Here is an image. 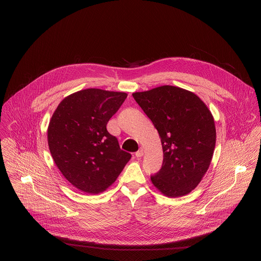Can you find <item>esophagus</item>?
Returning a JSON list of instances; mask_svg holds the SVG:
<instances>
[{
  "mask_svg": "<svg viewBox=\"0 0 261 261\" xmlns=\"http://www.w3.org/2000/svg\"><path fill=\"white\" fill-rule=\"evenodd\" d=\"M135 156H136L137 158L142 157V156H143V148H139V150L135 153Z\"/></svg>",
  "mask_w": 261,
  "mask_h": 261,
  "instance_id": "obj_1",
  "label": "esophagus"
}]
</instances>
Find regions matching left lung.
I'll return each instance as SVG.
<instances>
[{"instance_id":"8db88e82","label":"left lung","mask_w":261,"mask_h":261,"mask_svg":"<svg viewBox=\"0 0 261 261\" xmlns=\"http://www.w3.org/2000/svg\"><path fill=\"white\" fill-rule=\"evenodd\" d=\"M161 138L163 165L151 176L153 185L170 198L189 194L201 181L216 144L214 117L193 92L161 86L132 94Z\"/></svg>"}]
</instances>
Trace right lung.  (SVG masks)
Segmentation results:
<instances>
[{
  "label": "right lung",
  "instance_id": "1",
  "mask_svg": "<svg viewBox=\"0 0 261 261\" xmlns=\"http://www.w3.org/2000/svg\"><path fill=\"white\" fill-rule=\"evenodd\" d=\"M126 98L124 92L86 89L65 97L53 114L47 128L50 154L65 178L82 192H104L131 159L106 130Z\"/></svg>",
  "mask_w": 261,
  "mask_h": 261
}]
</instances>
